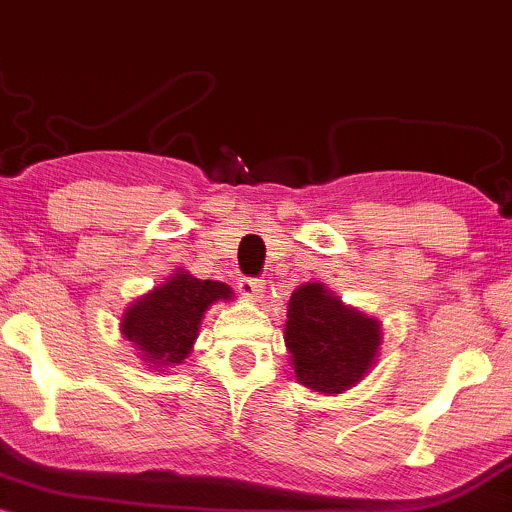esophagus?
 <instances>
[{
    "label": "esophagus",
    "instance_id": "34e87169",
    "mask_svg": "<svg viewBox=\"0 0 512 512\" xmlns=\"http://www.w3.org/2000/svg\"><path fill=\"white\" fill-rule=\"evenodd\" d=\"M238 289H240V296H243L245 301H260L264 284L260 279H240Z\"/></svg>",
    "mask_w": 512,
    "mask_h": 512
}]
</instances>
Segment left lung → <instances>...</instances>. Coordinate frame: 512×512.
<instances>
[{
	"label": "left lung",
	"mask_w": 512,
	"mask_h": 512,
	"mask_svg": "<svg viewBox=\"0 0 512 512\" xmlns=\"http://www.w3.org/2000/svg\"><path fill=\"white\" fill-rule=\"evenodd\" d=\"M284 342L298 383L320 395H342L378 363L383 325L322 281H308L289 298Z\"/></svg>",
	"instance_id": "1"
}]
</instances>
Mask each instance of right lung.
Segmentation results:
<instances>
[{
  "mask_svg": "<svg viewBox=\"0 0 512 512\" xmlns=\"http://www.w3.org/2000/svg\"><path fill=\"white\" fill-rule=\"evenodd\" d=\"M216 301H233L231 286L178 269L129 303L120 317V334L137 349L144 366L168 373L192 354L204 313Z\"/></svg>",
  "mask_w": 512,
  "mask_h": 512,
  "instance_id": "add662e5",
  "label": "right lung"
}]
</instances>
